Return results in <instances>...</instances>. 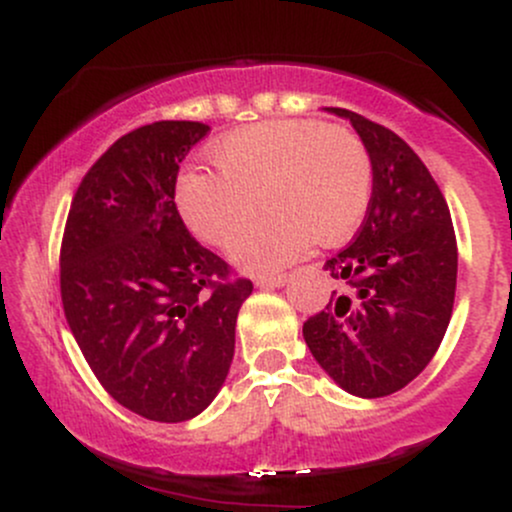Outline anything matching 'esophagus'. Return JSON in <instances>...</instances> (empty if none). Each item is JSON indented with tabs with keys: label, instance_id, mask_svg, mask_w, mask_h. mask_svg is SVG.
Returning <instances> with one entry per match:
<instances>
[{
	"label": "esophagus",
	"instance_id": "obj_1",
	"mask_svg": "<svg viewBox=\"0 0 512 512\" xmlns=\"http://www.w3.org/2000/svg\"><path fill=\"white\" fill-rule=\"evenodd\" d=\"M289 281V274H274V276H257L255 284L260 289H276V286H284Z\"/></svg>",
	"mask_w": 512,
	"mask_h": 512
}]
</instances>
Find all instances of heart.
<instances>
[{
  "instance_id": "b5f03b06",
  "label": "heart",
  "mask_w": 512,
  "mask_h": 512,
  "mask_svg": "<svg viewBox=\"0 0 512 512\" xmlns=\"http://www.w3.org/2000/svg\"><path fill=\"white\" fill-rule=\"evenodd\" d=\"M219 173L187 168L175 202L182 221L204 243L226 248L255 219L272 214L233 245L248 272H272L296 260L310 240L332 245L361 223L373 190V168L361 139L346 127L313 120L250 125L209 146Z\"/></svg>"
}]
</instances>
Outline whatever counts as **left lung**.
<instances>
[{
    "label": "left lung",
    "instance_id": "8db88e82",
    "mask_svg": "<svg viewBox=\"0 0 512 512\" xmlns=\"http://www.w3.org/2000/svg\"><path fill=\"white\" fill-rule=\"evenodd\" d=\"M370 156L373 192L354 243L325 262L330 303L303 322L310 354L342 390L387 397L428 366L457 286V240L443 192L392 129L344 108Z\"/></svg>",
    "mask_w": 512,
    "mask_h": 512
}]
</instances>
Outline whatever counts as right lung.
Segmentation results:
<instances>
[{"mask_svg": "<svg viewBox=\"0 0 512 512\" xmlns=\"http://www.w3.org/2000/svg\"><path fill=\"white\" fill-rule=\"evenodd\" d=\"M207 132L161 120L117 139L81 180L62 236V305L81 354L117 404L161 424L219 395L252 293L175 207L182 158Z\"/></svg>", "mask_w": 512, "mask_h": 512, "instance_id": "1", "label": "right lung"}]
</instances>
